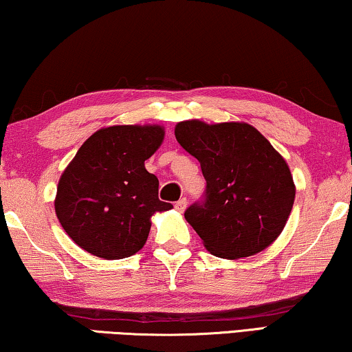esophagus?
I'll return each instance as SVG.
<instances>
[{"label": "esophagus", "instance_id": "1", "mask_svg": "<svg viewBox=\"0 0 352 352\" xmlns=\"http://www.w3.org/2000/svg\"><path fill=\"white\" fill-rule=\"evenodd\" d=\"M186 206H188V201H186V197H182L180 201H177V202H175V208L178 210V212H183V210L186 208Z\"/></svg>", "mask_w": 352, "mask_h": 352}]
</instances>
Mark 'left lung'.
<instances>
[{"label":"left lung","instance_id":"left-lung-1","mask_svg":"<svg viewBox=\"0 0 352 352\" xmlns=\"http://www.w3.org/2000/svg\"><path fill=\"white\" fill-rule=\"evenodd\" d=\"M175 138L201 162L204 199L185 218L210 253L248 258L276 240L289 218L296 186L283 156L246 123L207 124L188 120Z\"/></svg>","mask_w":352,"mask_h":352}]
</instances>
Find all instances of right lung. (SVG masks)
Returning a JSON list of instances; mask_svg holds the SVG:
<instances>
[{"label":"right lung","instance_id":"right-lung-1","mask_svg":"<svg viewBox=\"0 0 352 352\" xmlns=\"http://www.w3.org/2000/svg\"><path fill=\"white\" fill-rule=\"evenodd\" d=\"M164 139L161 126L123 124L90 135L56 188L55 212L80 248L123 259L146 242L151 214L172 208L158 197L160 182L145 169Z\"/></svg>","mask_w":352,"mask_h":352}]
</instances>
